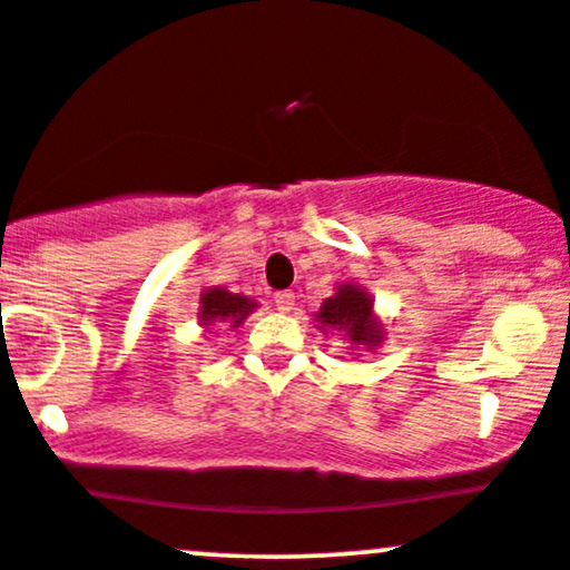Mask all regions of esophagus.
I'll return each mask as SVG.
<instances>
[{"label": "esophagus", "instance_id": "34e87169", "mask_svg": "<svg viewBox=\"0 0 570 570\" xmlns=\"http://www.w3.org/2000/svg\"><path fill=\"white\" fill-rule=\"evenodd\" d=\"M273 303L278 305V311L289 313L294 307V292L292 289H284V292H276V297H273Z\"/></svg>", "mask_w": 570, "mask_h": 570}]
</instances>
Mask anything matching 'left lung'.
Returning <instances> with one entry per match:
<instances>
[{
	"instance_id": "1",
	"label": "left lung",
	"mask_w": 570,
	"mask_h": 570,
	"mask_svg": "<svg viewBox=\"0 0 570 570\" xmlns=\"http://www.w3.org/2000/svg\"><path fill=\"white\" fill-rule=\"evenodd\" d=\"M316 318L326 330L345 332L353 345L372 348L383 337L381 324L372 318V299L358 286H340L335 297L324 299L322 313Z\"/></svg>"
}]
</instances>
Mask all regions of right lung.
Returning a JSON list of instances; mask_svg holds the SVG:
<instances>
[{"label":"right lung","instance_id":"1","mask_svg":"<svg viewBox=\"0 0 570 570\" xmlns=\"http://www.w3.org/2000/svg\"><path fill=\"white\" fill-rule=\"evenodd\" d=\"M254 311V303L248 297H240V294H230L225 289H208L200 299V322L214 324V322H230L238 326L248 313Z\"/></svg>","mask_w":570,"mask_h":570}]
</instances>
